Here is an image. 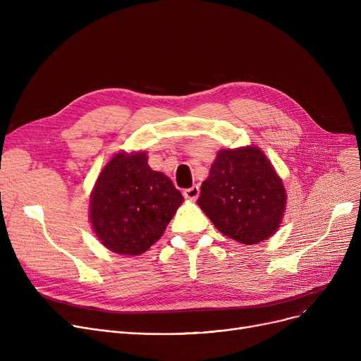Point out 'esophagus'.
Returning a JSON list of instances; mask_svg holds the SVG:
<instances>
[{
    "label": "esophagus",
    "mask_w": 361,
    "mask_h": 361,
    "mask_svg": "<svg viewBox=\"0 0 361 361\" xmlns=\"http://www.w3.org/2000/svg\"><path fill=\"white\" fill-rule=\"evenodd\" d=\"M199 193H200L199 187H197V185H193V187H190V188H185L183 195H184V197L188 199V200H196V199L199 197Z\"/></svg>",
    "instance_id": "obj_1"
}]
</instances>
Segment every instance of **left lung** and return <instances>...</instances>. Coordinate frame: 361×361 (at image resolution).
Masks as SVG:
<instances>
[{
  "label": "left lung",
  "instance_id": "8db88e82",
  "mask_svg": "<svg viewBox=\"0 0 361 361\" xmlns=\"http://www.w3.org/2000/svg\"><path fill=\"white\" fill-rule=\"evenodd\" d=\"M286 202L281 178L255 146L221 150L197 200L222 234L249 245L276 231Z\"/></svg>",
  "mask_w": 361,
  "mask_h": 361
}]
</instances>
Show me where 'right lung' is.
I'll return each instance as SVG.
<instances>
[{
  "label": "right lung",
  "mask_w": 361,
  "mask_h": 361,
  "mask_svg": "<svg viewBox=\"0 0 361 361\" xmlns=\"http://www.w3.org/2000/svg\"><path fill=\"white\" fill-rule=\"evenodd\" d=\"M183 200L173 181L150 169L145 152L118 154L93 188L90 221L105 247L136 256L161 238Z\"/></svg>",
  "instance_id": "obj_1"
}]
</instances>
